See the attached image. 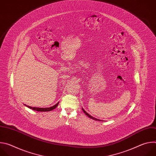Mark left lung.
Segmentation results:
<instances>
[{
	"mask_svg": "<svg viewBox=\"0 0 156 156\" xmlns=\"http://www.w3.org/2000/svg\"><path fill=\"white\" fill-rule=\"evenodd\" d=\"M82 110H83V112L88 117H90V119H93V120H96V121H103V120H99V119H96V118H94V117H93V116H91V115H90V114H87L86 111L84 110V108L82 107Z\"/></svg>",
	"mask_w": 156,
	"mask_h": 156,
	"instance_id": "1",
	"label": "left lung"
}]
</instances>
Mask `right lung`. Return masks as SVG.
I'll list each match as a JSON object with an SVG mask.
<instances>
[{"label":"right lung","instance_id":"obj_1","mask_svg":"<svg viewBox=\"0 0 156 156\" xmlns=\"http://www.w3.org/2000/svg\"><path fill=\"white\" fill-rule=\"evenodd\" d=\"M58 102H57L56 104H55L54 105L52 106V107H47V108H39V107H30V106H28V105H27L26 104H25V106H27V107L31 108V109H33L34 110H36V111H38V112H49V111H51L52 110H54V108H55L57 105H58Z\"/></svg>","mask_w":156,"mask_h":156}]
</instances>
